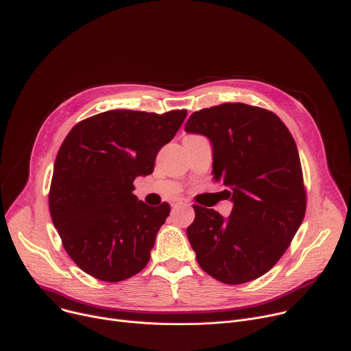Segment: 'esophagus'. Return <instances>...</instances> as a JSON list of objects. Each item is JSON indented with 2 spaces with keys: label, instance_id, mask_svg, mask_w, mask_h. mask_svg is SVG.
<instances>
[{
  "label": "esophagus",
  "instance_id": "esophagus-1",
  "mask_svg": "<svg viewBox=\"0 0 351 351\" xmlns=\"http://www.w3.org/2000/svg\"><path fill=\"white\" fill-rule=\"evenodd\" d=\"M180 206H187V203H186V202H183V200H178V202H175V203L172 204L173 210H175V208H178V207H180Z\"/></svg>",
  "mask_w": 351,
  "mask_h": 351
}]
</instances>
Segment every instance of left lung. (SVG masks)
<instances>
[{"label": "left lung", "mask_w": 351, "mask_h": 351, "mask_svg": "<svg viewBox=\"0 0 351 351\" xmlns=\"http://www.w3.org/2000/svg\"><path fill=\"white\" fill-rule=\"evenodd\" d=\"M186 133L207 137L213 179L228 187L231 215L193 206L187 228L200 267L226 284L267 273L291 243L305 215V192L295 141L271 112L224 104L195 112Z\"/></svg>", "instance_id": "obj_1"}]
</instances>
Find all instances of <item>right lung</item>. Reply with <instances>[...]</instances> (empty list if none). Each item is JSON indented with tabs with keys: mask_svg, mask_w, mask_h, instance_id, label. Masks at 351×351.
Segmentation results:
<instances>
[{
	"mask_svg": "<svg viewBox=\"0 0 351 351\" xmlns=\"http://www.w3.org/2000/svg\"><path fill=\"white\" fill-rule=\"evenodd\" d=\"M186 114L109 110L82 120L62 141L49 207L62 246L89 276L117 282L147 266L171 207L138 200L133 182L152 173Z\"/></svg>",
	"mask_w": 351,
	"mask_h": 351,
	"instance_id": "obj_1",
	"label": "right lung"
}]
</instances>
